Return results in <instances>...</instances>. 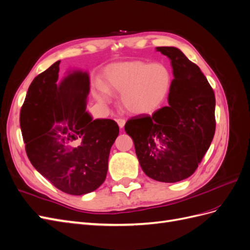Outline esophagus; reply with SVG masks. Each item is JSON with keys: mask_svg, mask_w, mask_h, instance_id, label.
<instances>
[{"mask_svg": "<svg viewBox=\"0 0 250 250\" xmlns=\"http://www.w3.org/2000/svg\"><path fill=\"white\" fill-rule=\"evenodd\" d=\"M117 123H118V125H119L120 128H123V127L125 126L126 121H125L124 119H118V120H117Z\"/></svg>", "mask_w": 250, "mask_h": 250, "instance_id": "34e87169", "label": "esophagus"}]
</instances>
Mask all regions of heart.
<instances>
[{
	"mask_svg": "<svg viewBox=\"0 0 250 250\" xmlns=\"http://www.w3.org/2000/svg\"><path fill=\"white\" fill-rule=\"evenodd\" d=\"M169 69L161 62H131L111 66L106 73V85L122 94L125 108L135 115H147L161 106L171 87ZM97 98L102 102L110 100L106 86L98 84Z\"/></svg>",
	"mask_w": 250,
	"mask_h": 250,
	"instance_id": "1",
	"label": "heart"
}]
</instances>
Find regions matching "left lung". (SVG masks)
I'll use <instances>...</instances> for the list:
<instances>
[{"instance_id": "obj_1", "label": "left lung", "mask_w": 250, "mask_h": 250, "mask_svg": "<svg viewBox=\"0 0 250 250\" xmlns=\"http://www.w3.org/2000/svg\"><path fill=\"white\" fill-rule=\"evenodd\" d=\"M171 60L174 79L169 106L152 117L129 119L125 131L147 176L162 183H177L197 169L213 141L216 128L215 95L199 66L175 47H157Z\"/></svg>"}]
</instances>
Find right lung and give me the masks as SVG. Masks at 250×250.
Wrapping results in <instances>:
<instances>
[{"label": "right lung", "mask_w": 250, "mask_h": 250, "mask_svg": "<svg viewBox=\"0 0 250 250\" xmlns=\"http://www.w3.org/2000/svg\"><path fill=\"white\" fill-rule=\"evenodd\" d=\"M59 63H53L30 84L21 109V129L33 167L58 190L84 195L106 178L119 126L110 119L94 120L85 110L86 72H69L57 83Z\"/></svg>", "instance_id": "obj_1"}]
</instances>
